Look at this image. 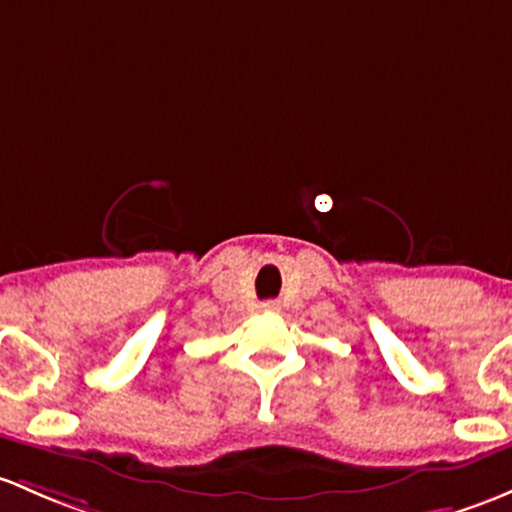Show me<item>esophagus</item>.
Here are the masks:
<instances>
[{"instance_id":"esophagus-1","label":"esophagus","mask_w":512,"mask_h":512,"mask_svg":"<svg viewBox=\"0 0 512 512\" xmlns=\"http://www.w3.org/2000/svg\"><path fill=\"white\" fill-rule=\"evenodd\" d=\"M260 309L262 311H279V301H262Z\"/></svg>"}]
</instances>
